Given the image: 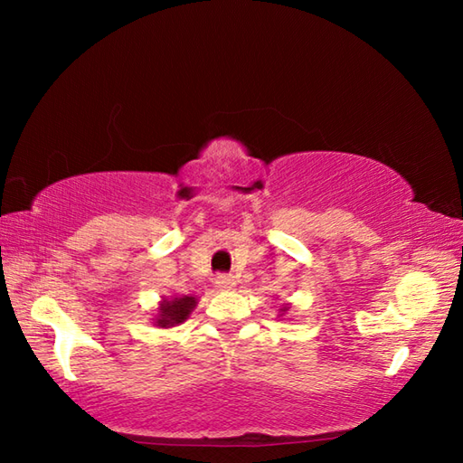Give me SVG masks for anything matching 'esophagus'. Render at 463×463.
Instances as JSON below:
<instances>
[{"mask_svg":"<svg viewBox=\"0 0 463 463\" xmlns=\"http://www.w3.org/2000/svg\"><path fill=\"white\" fill-rule=\"evenodd\" d=\"M214 284H216V288H221V289H232L237 281L232 279V276H226V273H221V276L214 278Z\"/></svg>","mask_w":463,"mask_h":463,"instance_id":"esophagus-1","label":"esophagus"}]
</instances>
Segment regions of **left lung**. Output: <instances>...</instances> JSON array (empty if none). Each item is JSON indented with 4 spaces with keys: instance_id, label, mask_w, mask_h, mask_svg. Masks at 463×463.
<instances>
[{
    "instance_id": "left-lung-1",
    "label": "left lung",
    "mask_w": 463,
    "mask_h": 463,
    "mask_svg": "<svg viewBox=\"0 0 463 463\" xmlns=\"http://www.w3.org/2000/svg\"><path fill=\"white\" fill-rule=\"evenodd\" d=\"M288 308H289V307H288V304H286V307H284V308H279V312H281V315H284V312H288Z\"/></svg>"
}]
</instances>
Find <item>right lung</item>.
Here are the masks:
<instances>
[{
	"label": "right lung",
	"instance_id": "add662e5",
	"mask_svg": "<svg viewBox=\"0 0 463 463\" xmlns=\"http://www.w3.org/2000/svg\"><path fill=\"white\" fill-rule=\"evenodd\" d=\"M195 304H198V300H195L194 296L163 298L159 308H156L155 325L161 328H171L185 323L187 317H190L192 310L195 308Z\"/></svg>",
	"mask_w": 463,
	"mask_h": 463
}]
</instances>
